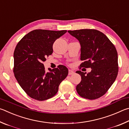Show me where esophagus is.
<instances>
[{"instance_id":"1","label":"esophagus","mask_w":129,"mask_h":129,"mask_svg":"<svg viewBox=\"0 0 129 129\" xmlns=\"http://www.w3.org/2000/svg\"><path fill=\"white\" fill-rule=\"evenodd\" d=\"M74 74V71L71 70H69V75H73V74Z\"/></svg>"}]
</instances>
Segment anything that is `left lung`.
<instances>
[{
	"label": "left lung",
	"instance_id": "8db88e82",
	"mask_svg": "<svg viewBox=\"0 0 129 129\" xmlns=\"http://www.w3.org/2000/svg\"><path fill=\"white\" fill-rule=\"evenodd\" d=\"M80 45V67L90 73L76 71L82 78L76 91L83 98L94 100L103 96L113 84L118 72V54L114 45L104 34L95 29L69 30Z\"/></svg>",
	"mask_w": 129,
	"mask_h": 129
}]
</instances>
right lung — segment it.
<instances>
[{
	"label": "right lung",
	"instance_id": "add662e5",
	"mask_svg": "<svg viewBox=\"0 0 129 129\" xmlns=\"http://www.w3.org/2000/svg\"><path fill=\"white\" fill-rule=\"evenodd\" d=\"M67 32L36 29L27 34L15 47L13 72L20 87L31 98L46 100L55 96L60 83L67 77L63 65L46 71L43 62L53 53L55 40Z\"/></svg>",
	"mask_w": 129,
	"mask_h": 129
}]
</instances>
